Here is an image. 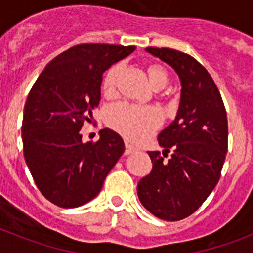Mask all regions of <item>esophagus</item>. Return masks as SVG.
Instances as JSON below:
<instances>
[{
	"instance_id": "34e87169",
	"label": "esophagus",
	"mask_w": 253,
	"mask_h": 253,
	"mask_svg": "<svg viewBox=\"0 0 253 253\" xmlns=\"http://www.w3.org/2000/svg\"><path fill=\"white\" fill-rule=\"evenodd\" d=\"M135 151H137V148H135V147H133L131 144H129L128 142L125 143V154H130Z\"/></svg>"
}]
</instances>
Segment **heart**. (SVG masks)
Instances as JSON below:
<instances>
[{
	"instance_id": "obj_1",
	"label": "heart",
	"mask_w": 253,
	"mask_h": 253,
	"mask_svg": "<svg viewBox=\"0 0 253 253\" xmlns=\"http://www.w3.org/2000/svg\"><path fill=\"white\" fill-rule=\"evenodd\" d=\"M123 71V64L118 63L107 71L102 82V91L106 96H113ZM149 84L154 90H161L169 82L167 72L160 66L148 68ZM162 118L153 107H139L129 104H118L107 113V123L111 128L124 134L133 142H140L148 138L160 126Z\"/></svg>"
}]
</instances>
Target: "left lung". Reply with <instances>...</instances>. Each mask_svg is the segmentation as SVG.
<instances>
[{
  "label": "left lung",
  "mask_w": 253,
  "mask_h": 253,
  "mask_svg": "<svg viewBox=\"0 0 253 253\" xmlns=\"http://www.w3.org/2000/svg\"><path fill=\"white\" fill-rule=\"evenodd\" d=\"M146 51L177 73L181 97L175 120L158 134L162 154L148 152L153 167L138 182L137 193L149 213L176 222L198 210L218 184L228 149L227 113L213 78L198 60L175 49Z\"/></svg>",
  "instance_id": "obj_1"
}]
</instances>
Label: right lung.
Returning a JSON list of instances; mask_svg holds the SVG:
<instances>
[{
	"instance_id": "1",
	"label": "right lung",
	"mask_w": 253,
	"mask_h": 253,
	"mask_svg": "<svg viewBox=\"0 0 253 253\" xmlns=\"http://www.w3.org/2000/svg\"><path fill=\"white\" fill-rule=\"evenodd\" d=\"M135 46L81 44L50 60L29 92L22 118L24 157L35 185L60 208L86 204L101 191L124 142L111 129L96 143L81 128L101 100L102 75Z\"/></svg>"
}]
</instances>
